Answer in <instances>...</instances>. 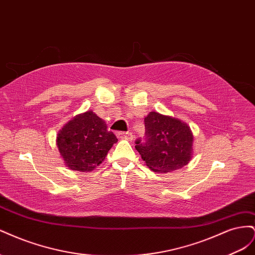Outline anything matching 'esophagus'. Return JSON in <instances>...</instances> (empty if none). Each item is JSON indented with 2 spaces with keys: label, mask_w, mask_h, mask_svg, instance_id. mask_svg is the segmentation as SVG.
<instances>
[{
  "label": "esophagus",
  "mask_w": 255,
  "mask_h": 255,
  "mask_svg": "<svg viewBox=\"0 0 255 255\" xmlns=\"http://www.w3.org/2000/svg\"><path fill=\"white\" fill-rule=\"evenodd\" d=\"M117 137L121 138V139H127V140H132L133 139V134L130 132H118Z\"/></svg>",
  "instance_id": "1"
}]
</instances>
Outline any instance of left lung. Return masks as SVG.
I'll use <instances>...</instances> for the list:
<instances>
[{
	"mask_svg": "<svg viewBox=\"0 0 255 255\" xmlns=\"http://www.w3.org/2000/svg\"><path fill=\"white\" fill-rule=\"evenodd\" d=\"M144 128L145 139H137L135 148L152 171L171 172L189 163L194 136L186 123L151 112L144 118Z\"/></svg>",
	"mask_w": 255,
	"mask_h": 255,
	"instance_id": "left-lung-1",
	"label": "left lung"
}]
</instances>
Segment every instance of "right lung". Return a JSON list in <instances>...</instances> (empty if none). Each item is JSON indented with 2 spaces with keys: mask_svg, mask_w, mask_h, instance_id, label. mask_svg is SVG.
<instances>
[{
  "mask_svg": "<svg viewBox=\"0 0 255 255\" xmlns=\"http://www.w3.org/2000/svg\"><path fill=\"white\" fill-rule=\"evenodd\" d=\"M117 141L105 122L88 111L65 125L57 134L56 144L69 169L88 172L102 163Z\"/></svg>",
  "mask_w": 255,
  "mask_h": 255,
  "instance_id": "1",
  "label": "right lung"
}]
</instances>
